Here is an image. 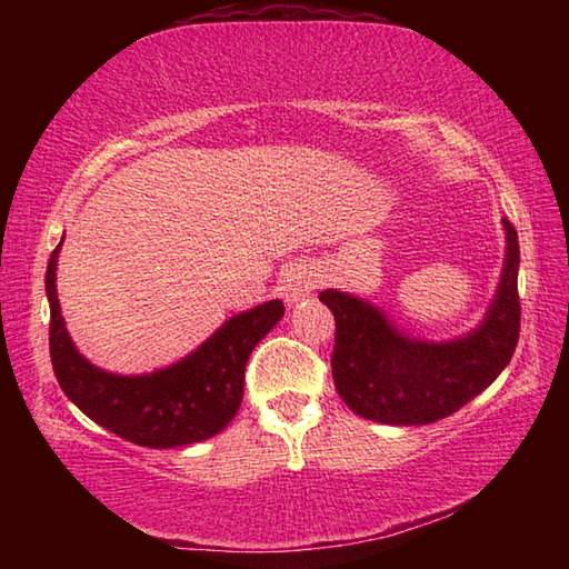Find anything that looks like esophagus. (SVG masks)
Listing matches in <instances>:
<instances>
[{"label": "esophagus", "mask_w": 569, "mask_h": 569, "mask_svg": "<svg viewBox=\"0 0 569 569\" xmlns=\"http://www.w3.org/2000/svg\"><path fill=\"white\" fill-rule=\"evenodd\" d=\"M321 271L319 266L311 261H301V263H291L281 276V286H278V293H281L283 301L288 306H293L306 298L308 293L319 286Z\"/></svg>", "instance_id": "1"}]
</instances>
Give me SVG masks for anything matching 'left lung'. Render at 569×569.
<instances>
[{"label": "left lung", "mask_w": 569, "mask_h": 569, "mask_svg": "<svg viewBox=\"0 0 569 569\" xmlns=\"http://www.w3.org/2000/svg\"><path fill=\"white\" fill-rule=\"evenodd\" d=\"M507 230V258L497 296L479 329L455 341H419L399 333L377 306L341 291L319 298L336 319L331 356L339 397L363 419L411 427L459 411L485 391L515 353L519 339V243Z\"/></svg>", "instance_id": "obj_1"}]
</instances>
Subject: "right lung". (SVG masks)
Segmentation results:
<instances>
[{
    "label": "right lung",
    "instance_id": "add662e5",
    "mask_svg": "<svg viewBox=\"0 0 569 569\" xmlns=\"http://www.w3.org/2000/svg\"><path fill=\"white\" fill-rule=\"evenodd\" d=\"M60 246L47 263L44 288L50 298L52 369L67 399L112 435L150 449L196 445L223 431L243 401L248 356L281 321L283 303L268 301L233 316L168 369L120 377L84 359L64 329L54 286Z\"/></svg>",
    "mask_w": 569,
    "mask_h": 569
}]
</instances>
